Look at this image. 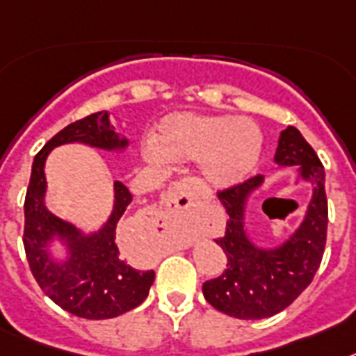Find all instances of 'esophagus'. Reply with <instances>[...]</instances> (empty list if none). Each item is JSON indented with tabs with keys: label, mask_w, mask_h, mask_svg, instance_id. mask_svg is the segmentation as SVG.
<instances>
[{
	"label": "esophagus",
	"mask_w": 356,
	"mask_h": 356,
	"mask_svg": "<svg viewBox=\"0 0 356 356\" xmlns=\"http://www.w3.org/2000/svg\"><path fill=\"white\" fill-rule=\"evenodd\" d=\"M198 187L193 180H180L171 185L167 195V218H187L196 209Z\"/></svg>",
	"instance_id": "1"
}]
</instances>
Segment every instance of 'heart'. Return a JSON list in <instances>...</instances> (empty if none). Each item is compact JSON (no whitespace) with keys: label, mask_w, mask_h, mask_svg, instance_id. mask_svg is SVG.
<instances>
[{"label":"heart","mask_w":356,"mask_h":356,"mask_svg":"<svg viewBox=\"0 0 356 356\" xmlns=\"http://www.w3.org/2000/svg\"><path fill=\"white\" fill-rule=\"evenodd\" d=\"M147 149L152 161H200L214 187L227 189L249 178L262 152V132L248 118L172 113L158 123Z\"/></svg>","instance_id":"1"}]
</instances>
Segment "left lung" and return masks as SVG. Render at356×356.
Here are the masks:
<instances>
[{
    "mask_svg": "<svg viewBox=\"0 0 356 356\" xmlns=\"http://www.w3.org/2000/svg\"><path fill=\"white\" fill-rule=\"evenodd\" d=\"M275 165L298 167L293 184L311 185V198L300 224L282 242L262 245L248 229L249 204L266 185V176L258 175L218 195L229 220L225 234L214 242L224 249L227 269L218 278L205 282L204 296L214 309L234 318L260 320L286 309L309 286L324 254L327 233L324 165L298 129L287 127L280 132Z\"/></svg>",
    "mask_w": 356,
    "mask_h": 356,
    "instance_id": "8db88e82",
    "label": "left lung"
}]
</instances>
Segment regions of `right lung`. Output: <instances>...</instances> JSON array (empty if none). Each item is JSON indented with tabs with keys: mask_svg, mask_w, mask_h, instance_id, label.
I'll use <instances>...</instances> for the list:
<instances>
[{
	"mask_svg": "<svg viewBox=\"0 0 356 356\" xmlns=\"http://www.w3.org/2000/svg\"><path fill=\"white\" fill-rule=\"evenodd\" d=\"M108 111L67 125L34 158L25 198L23 243L31 271L52 302L70 315L89 320L120 316L149 295L154 271H138L122 257L116 227L132 202L122 181H114L113 209L98 229L87 231L47 207L45 161L56 147L79 143L122 154L129 140L114 131Z\"/></svg>",
	"mask_w": 356,
	"mask_h": 356,
	"instance_id": "obj_1",
	"label": "right lung"
}]
</instances>
